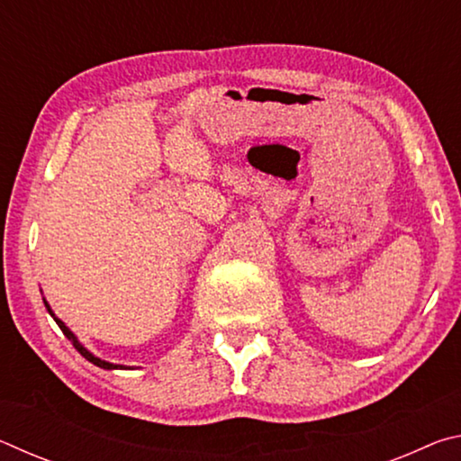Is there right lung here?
Returning a JSON list of instances; mask_svg holds the SVG:
<instances>
[{"label":"right lung","mask_w":461,"mask_h":461,"mask_svg":"<svg viewBox=\"0 0 461 461\" xmlns=\"http://www.w3.org/2000/svg\"><path fill=\"white\" fill-rule=\"evenodd\" d=\"M44 307H46V309H49V313L52 315V319H54V321H57V325L60 327V331L67 335V339L73 343V346H75V349H77V352H79V354H81V356L85 357V360H89L91 364H95V366H99V368H104V370H126V366H122V364H112V362H105V360H101V357H97V356H93V354L89 352V349H87V348H83V343H81L79 339H77V335H75V333H73L71 330H68V327H67L65 323H62V321H60V319H59L57 315H54V313H52V309H50V305H49V303H46V299H44Z\"/></svg>","instance_id":"1"}]
</instances>
